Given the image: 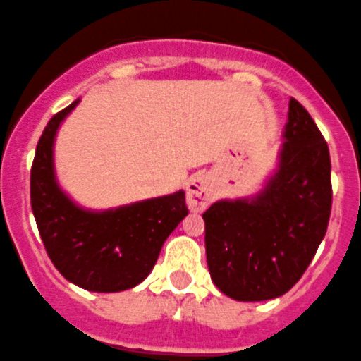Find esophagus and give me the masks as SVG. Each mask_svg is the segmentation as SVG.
Masks as SVG:
<instances>
[{"instance_id":"1","label":"esophagus","mask_w":361,"mask_h":361,"mask_svg":"<svg viewBox=\"0 0 361 361\" xmlns=\"http://www.w3.org/2000/svg\"><path fill=\"white\" fill-rule=\"evenodd\" d=\"M186 198L188 205L193 212H200L207 207L214 198V190L212 184L205 175H195L190 178V183L186 184Z\"/></svg>"}]
</instances>
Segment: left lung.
<instances>
[{"label":"left lung","mask_w":361,"mask_h":361,"mask_svg":"<svg viewBox=\"0 0 361 361\" xmlns=\"http://www.w3.org/2000/svg\"><path fill=\"white\" fill-rule=\"evenodd\" d=\"M276 166L250 197L204 212L214 286L235 301L280 298L307 271L331 211L329 150L307 109L290 99Z\"/></svg>","instance_id":"1"}]
</instances>
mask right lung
<instances>
[{
	"label": "right lung",
	"instance_id": "1",
	"mask_svg": "<svg viewBox=\"0 0 361 361\" xmlns=\"http://www.w3.org/2000/svg\"><path fill=\"white\" fill-rule=\"evenodd\" d=\"M80 104L47 122L30 178L32 209L51 262L71 283L90 293H122L152 271L168 235L188 216L183 190L111 209H87L60 186L54 142L63 120Z\"/></svg>",
	"mask_w": 361,
	"mask_h": 361
}]
</instances>
